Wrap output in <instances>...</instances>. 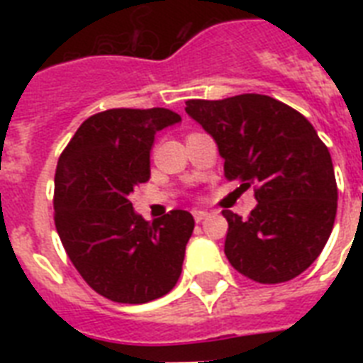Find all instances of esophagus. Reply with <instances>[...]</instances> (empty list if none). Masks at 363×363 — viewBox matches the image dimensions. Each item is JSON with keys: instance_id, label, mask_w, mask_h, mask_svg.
<instances>
[{"instance_id": "obj_1", "label": "esophagus", "mask_w": 363, "mask_h": 363, "mask_svg": "<svg viewBox=\"0 0 363 363\" xmlns=\"http://www.w3.org/2000/svg\"><path fill=\"white\" fill-rule=\"evenodd\" d=\"M192 215H194V220L201 222V220H205L207 216H209V213H207V211H194Z\"/></svg>"}]
</instances>
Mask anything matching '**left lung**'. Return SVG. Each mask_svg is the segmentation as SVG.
<instances>
[{"label":"left lung","mask_w":363,"mask_h":363,"mask_svg":"<svg viewBox=\"0 0 363 363\" xmlns=\"http://www.w3.org/2000/svg\"><path fill=\"white\" fill-rule=\"evenodd\" d=\"M186 113L216 141L228 181L256 184L247 218L222 211L230 264L262 284L292 281L318 258L335 222L328 147L301 113L262 94L188 99Z\"/></svg>","instance_id":"1"}]
</instances>
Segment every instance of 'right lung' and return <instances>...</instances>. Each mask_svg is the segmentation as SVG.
<instances>
[{"mask_svg":"<svg viewBox=\"0 0 363 363\" xmlns=\"http://www.w3.org/2000/svg\"><path fill=\"white\" fill-rule=\"evenodd\" d=\"M181 122L164 107L109 109L71 137L54 175V224L86 284L116 303H147L173 290L194 232L188 211L147 222L128 199L150 179L156 131Z\"/></svg>","mask_w":363,"mask_h":363,"instance_id":"1","label":"right lung"}]
</instances>
